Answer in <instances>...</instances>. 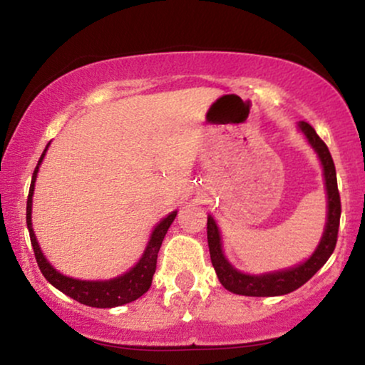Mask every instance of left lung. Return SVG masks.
I'll return each instance as SVG.
<instances>
[{
  "label": "left lung",
  "instance_id": "8db88e82",
  "mask_svg": "<svg viewBox=\"0 0 365 365\" xmlns=\"http://www.w3.org/2000/svg\"><path fill=\"white\" fill-rule=\"evenodd\" d=\"M303 135L307 136L312 148L317 151L318 158L324 167L325 187H327V200H329V212H327V224L324 236L320 239V244L315 249V252L308 257L302 264L289 267V269L274 271V273L266 274H246L237 271L230 262L225 259L222 252V242H220L219 227H217L214 217H207V241H209V251L212 266H214L219 281L225 289L230 293L244 294V297H279V294H288L303 286L313 274L320 269L322 266L329 261V257L334 252L336 244V234H339L340 225V193L336 187V173L335 165L331 160V155L320 136L310 124L302 121L298 124Z\"/></svg>",
  "mask_w": 365,
  "mask_h": 365
}]
</instances>
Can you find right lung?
I'll return each mask as SVG.
<instances>
[{"label":"right lung","instance_id":"add662e5","mask_svg":"<svg viewBox=\"0 0 365 365\" xmlns=\"http://www.w3.org/2000/svg\"><path fill=\"white\" fill-rule=\"evenodd\" d=\"M50 145V143H48ZM48 145L45 146L43 153H41L38 165H36L34 177H31V185L29 192V200H26V225H29L30 232V241L34 246L35 259L38 262V267L41 274L47 278L50 284H53L55 288L60 289L62 293H66L67 297L76 299V302L82 303L87 307H96V308H113V307H121L126 303H131L143 297L150 289L151 281H153V274L156 269V259H158V251L163 242L165 234L172 222L177 217V210L165 217L163 220H160V224L156 225L151 232L150 241L146 244L145 252H143L141 259L136 262L135 267L124 273L118 278L106 279V281H84V279H73L68 276H63L58 273L50 262L45 259L43 252L36 242L34 227H31V197H34V188H35V180L36 173H38V167L43 160L45 153H47Z\"/></svg>","mask_w":365,"mask_h":365}]
</instances>
